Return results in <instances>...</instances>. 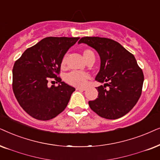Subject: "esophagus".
Wrapping results in <instances>:
<instances>
[{"label": "esophagus", "instance_id": "esophagus-1", "mask_svg": "<svg viewBox=\"0 0 160 160\" xmlns=\"http://www.w3.org/2000/svg\"><path fill=\"white\" fill-rule=\"evenodd\" d=\"M76 90L83 91H86V88H80V87H78V88H76Z\"/></svg>", "mask_w": 160, "mask_h": 160}]
</instances>
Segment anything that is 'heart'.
Listing matches in <instances>:
<instances>
[{"mask_svg":"<svg viewBox=\"0 0 160 160\" xmlns=\"http://www.w3.org/2000/svg\"><path fill=\"white\" fill-rule=\"evenodd\" d=\"M82 55L85 60L88 61L91 60V58H95V55L94 53L91 49L86 48L84 49L82 51ZM67 62V55H66L63 57L62 60H61V67L64 68L66 67ZM88 79V74L86 72H76L73 71L71 72L66 76V82L69 85L74 86H78V87H82L84 86L86 84V80Z\"/></svg>","mask_w":160,"mask_h":160,"instance_id":"heart-1","label":"heart"}]
</instances>
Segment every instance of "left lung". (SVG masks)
<instances>
[{
	"label": "left lung",
	"mask_w": 160,
	"mask_h": 160,
	"mask_svg": "<svg viewBox=\"0 0 160 160\" xmlns=\"http://www.w3.org/2000/svg\"><path fill=\"white\" fill-rule=\"evenodd\" d=\"M99 53L101 66L95 80L105 82L97 88L98 98L89 101L91 109L99 116L117 119L136 105L142 93L144 75L135 56L114 40L102 37H82Z\"/></svg>",
	"instance_id": "left-lung-1"
}]
</instances>
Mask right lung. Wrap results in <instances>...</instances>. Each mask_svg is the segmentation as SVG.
Instances as JSON below:
<instances>
[{
    "mask_svg": "<svg viewBox=\"0 0 160 160\" xmlns=\"http://www.w3.org/2000/svg\"><path fill=\"white\" fill-rule=\"evenodd\" d=\"M79 37H47L28 48L14 63L12 89L22 109L33 118L50 120L69 103L74 87L61 82V63ZM59 82L49 87V80Z\"/></svg>",
    "mask_w": 160,
    "mask_h": 160,
    "instance_id": "right-lung-1",
    "label": "right lung"
}]
</instances>
